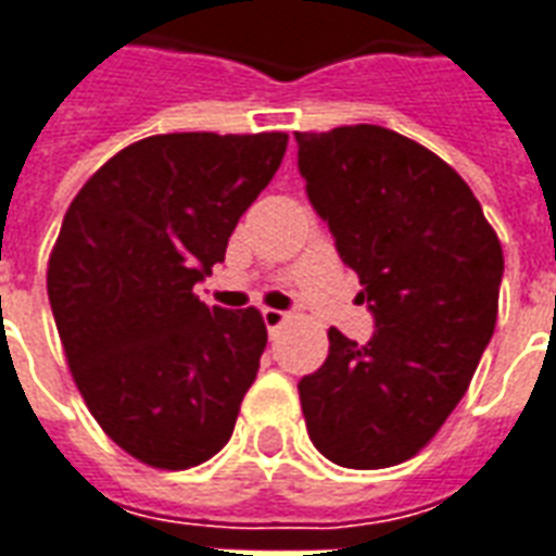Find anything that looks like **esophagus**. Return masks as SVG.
<instances>
[{
	"label": "esophagus",
	"mask_w": 556,
	"mask_h": 556,
	"mask_svg": "<svg viewBox=\"0 0 556 556\" xmlns=\"http://www.w3.org/2000/svg\"><path fill=\"white\" fill-rule=\"evenodd\" d=\"M262 318H265L267 330L274 332V330H279V327H282L286 320H289V315H286V312H279V309H262Z\"/></svg>",
	"instance_id": "1"
}]
</instances>
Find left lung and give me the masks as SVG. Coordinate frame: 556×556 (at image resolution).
<instances>
[{"label": "left lung", "instance_id": "left-lung-1", "mask_svg": "<svg viewBox=\"0 0 556 556\" xmlns=\"http://www.w3.org/2000/svg\"><path fill=\"white\" fill-rule=\"evenodd\" d=\"M298 167L377 327L298 382L312 445L344 468L415 456L463 401L497 318L504 253L451 164L371 123L294 131Z\"/></svg>", "mask_w": 556, "mask_h": 556}]
</instances>
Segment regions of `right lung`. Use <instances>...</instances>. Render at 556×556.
<instances>
[{
	"label": "right lung",
	"mask_w": 556,
	"mask_h": 556,
	"mask_svg": "<svg viewBox=\"0 0 556 556\" xmlns=\"http://www.w3.org/2000/svg\"><path fill=\"white\" fill-rule=\"evenodd\" d=\"M289 147L286 131H174L81 185L47 291L70 374L111 442L152 468L200 466L236 430L267 344L258 309L194 294Z\"/></svg>",
	"instance_id": "right-lung-1"
}]
</instances>
